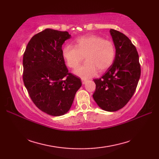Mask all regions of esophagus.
<instances>
[{"mask_svg":"<svg viewBox=\"0 0 159 159\" xmlns=\"http://www.w3.org/2000/svg\"><path fill=\"white\" fill-rule=\"evenodd\" d=\"M86 81H87V80H86V79H82V83L83 84V85H85V83H86Z\"/></svg>","mask_w":159,"mask_h":159,"instance_id":"1","label":"esophagus"}]
</instances>
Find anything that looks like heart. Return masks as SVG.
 Masks as SVG:
<instances>
[{
  "label": "heart",
  "mask_w": 159,
  "mask_h": 159,
  "mask_svg": "<svg viewBox=\"0 0 159 159\" xmlns=\"http://www.w3.org/2000/svg\"><path fill=\"white\" fill-rule=\"evenodd\" d=\"M62 55L67 65L75 68L85 56L87 61L74 71L82 79H88L102 72L112 65L116 57V48L110 40L97 35H86L76 39L75 46L66 44L62 48Z\"/></svg>",
  "instance_id": "obj_1"
}]
</instances>
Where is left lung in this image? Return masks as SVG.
Returning <instances> with one entry per match:
<instances>
[{"label": "left lung", "mask_w": 159, "mask_h": 159, "mask_svg": "<svg viewBox=\"0 0 159 159\" xmlns=\"http://www.w3.org/2000/svg\"><path fill=\"white\" fill-rule=\"evenodd\" d=\"M116 48L114 61L100 79H94L93 98L102 110L109 112L123 108L135 92L141 76L139 55L123 33L110 29Z\"/></svg>", "instance_id": "left-lung-1"}]
</instances>
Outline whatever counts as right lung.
I'll use <instances>...</instances> for the list:
<instances>
[{"mask_svg":"<svg viewBox=\"0 0 159 159\" xmlns=\"http://www.w3.org/2000/svg\"><path fill=\"white\" fill-rule=\"evenodd\" d=\"M70 38L67 31L46 29L31 39L23 56L25 86L36 107L52 116L68 112L82 85L62 55V45Z\"/></svg>","mask_w":159,"mask_h":159,"instance_id":"right-lung-1","label":"right lung"}]
</instances>
